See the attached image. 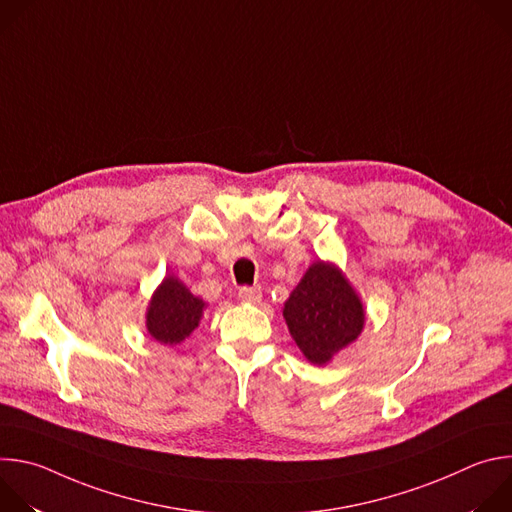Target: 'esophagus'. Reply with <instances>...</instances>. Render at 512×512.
<instances>
[{
  "mask_svg": "<svg viewBox=\"0 0 512 512\" xmlns=\"http://www.w3.org/2000/svg\"><path fill=\"white\" fill-rule=\"evenodd\" d=\"M239 300L241 302H249V304H255V302H259L261 300V287L259 285H253V287H241L239 289Z\"/></svg>",
  "mask_w": 512,
  "mask_h": 512,
  "instance_id": "1",
  "label": "esophagus"
}]
</instances>
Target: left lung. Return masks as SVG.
Segmentation results:
<instances>
[{
  "instance_id": "obj_1",
  "label": "left lung",
  "mask_w": 512,
  "mask_h": 512,
  "mask_svg": "<svg viewBox=\"0 0 512 512\" xmlns=\"http://www.w3.org/2000/svg\"><path fill=\"white\" fill-rule=\"evenodd\" d=\"M283 318L304 356L326 364L354 342L364 326V310L350 283L328 263H314L291 291Z\"/></svg>"
}]
</instances>
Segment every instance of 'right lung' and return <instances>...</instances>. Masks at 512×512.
I'll return each mask as SVG.
<instances>
[{
	"label": "right lung",
	"mask_w": 512,
	"mask_h": 512,
	"mask_svg": "<svg viewBox=\"0 0 512 512\" xmlns=\"http://www.w3.org/2000/svg\"><path fill=\"white\" fill-rule=\"evenodd\" d=\"M204 302L190 294V289L168 275L152 298L148 310V332L160 344H180L198 326Z\"/></svg>",
	"instance_id": "add662e5"
}]
</instances>
